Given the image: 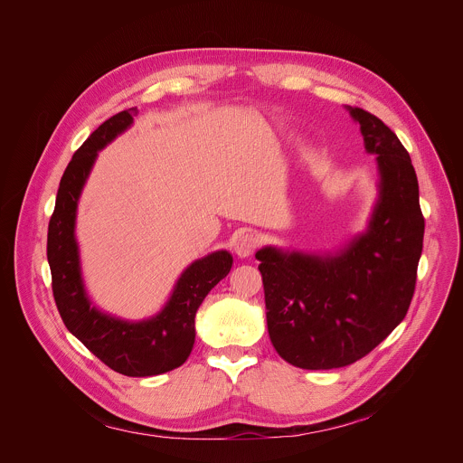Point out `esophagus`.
Segmentation results:
<instances>
[{
  "mask_svg": "<svg viewBox=\"0 0 463 463\" xmlns=\"http://www.w3.org/2000/svg\"><path fill=\"white\" fill-rule=\"evenodd\" d=\"M258 247V238L250 232H245V234H240L234 241V252L240 256V258H247L254 252V249Z\"/></svg>",
  "mask_w": 463,
  "mask_h": 463,
  "instance_id": "obj_1",
  "label": "esophagus"
}]
</instances>
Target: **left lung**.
Wrapping results in <instances>:
<instances>
[{
    "label": "left lung",
    "instance_id": "1",
    "mask_svg": "<svg viewBox=\"0 0 463 463\" xmlns=\"http://www.w3.org/2000/svg\"><path fill=\"white\" fill-rule=\"evenodd\" d=\"M375 156L368 227L334 252L261 247L268 332L279 355L306 370L348 366L398 326L411 306L425 220L409 152L375 115L346 106Z\"/></svg>",
    "mask_w": 463,
    "mask_h": 463
}]
</instances>
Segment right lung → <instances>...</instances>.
Here are the masks:
<instances>
[{
  "label": "right lung",
  "instance_id": "obj_1",
  "mask_svg": "<svg viewBox=\"0 0 463 463\" xmlns=\"http://www.w3.org/2000/svg\"><path fill=\"white\" fill-rule=\"evenodd\" d=\"M137 108L102 122L65 168L47 232L52 295L65 327L104 364L129 377H150L181 366L195 341V313L209 291L229 275L232 254L214 250L181 273L166 304L143 320H126L99 309L84 286L77 241V209L91 168L111 141L134 124Z\"/></svg>",
  "mask_w": 463,
  "mask_h": 463
}]
</instances>
